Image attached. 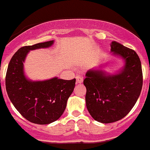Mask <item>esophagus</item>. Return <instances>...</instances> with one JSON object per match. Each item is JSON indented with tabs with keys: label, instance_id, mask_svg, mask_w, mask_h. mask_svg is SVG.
<instances>
[{
	"label": "esophagus",
	"instance_id": "1",
	"mask_svg": "<svg viewBox=\"0 0 150 150\" xmlns=\"http://www.w3.org/2000/svg\"><path fill=\"white\" fill-rule=\"evenodd\" d=\"M83 81V79L82 77H81V76H77L76 77V83L77 84L82 83Z\"/></svg>",
	"mask_w": 150,
	"mask_h": 150
}]
</instances>
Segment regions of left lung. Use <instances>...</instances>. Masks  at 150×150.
Here are the masks:
<instances>
[{"instance_id":"obj_1","label":"left lung","mask_w":150,"mask_h":150,"mask_svg":"<svg viewBox=\"0 0 150 150\" xmlns=\"http://www.w3.org/2000/svg\"><path fill=\"white\" fill-rule=\"evenodd\" d=\"M111 52L121 57L124 66L115 74L92 69L86 74V103L96 121L110 123L121 120L134 107L143 84L142 64L134 50L112 41Z\"/></svg>"}]
</instances>
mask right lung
<instances>
[{"instance_id":"right-lung-1","label":"right lung","mask_w":150,"mask_h":150,"mask_svg":"<svg viewBox=\"0 0 150 150\" xmlns=\"http://www.w3.org/2000/svg\"><path fill=\"white\" fill-rule=\"evenodd\" d=\"M54 40L19 48L12 57L6 75V88L11 102L17 111L30 122L46 125L58 120L66 108L68 98L73 92L75 78L33 81L24 72V62L30 51L48 48Z\"/></svg>"}]
</instances>
